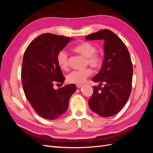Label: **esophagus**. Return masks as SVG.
Returning <instances> with one entry per match:
<instances>
[{"instance_id":"34e87169","label":"esophagus","mask_w":153,"mask_h":153,"mask_svg":"<svg viewBox=\"0 0 153 153\" xmlns=\"http://www.w3.org/2000/svg\"><path fill=\"white\" fill-rule=\"evenodd\" d=\"M76 86L77 88H80L82 86V84H76Z\"/></svg>"}]
</instances>
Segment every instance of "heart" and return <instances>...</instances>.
Segmentation results:
<instances>
[{
  "mask_svg": "<svg viewBox=\"0 0 153 153\" xmlns=\"http://www.w3.org/2000/svg\"><path fill=\"white\" fill-rule=\"evenodd\" d=\"M74 52L86 57L85 64H89L95 69L100 68L103 63V57L96 52L95 46L90 42H83L77 45L73 48ZM57 61L59 67L62 69H67L69 66L68 53L63 50L59 51L57 55ZM92 73V69L87 68L81 70H74L69 73L67 80L71 84H80L84 83Z\"/></svg>",
  "mask_w": 153,
  "mask_h": 153,
  "instance_id": "1",
  "label": "heart"
}]
</instances>
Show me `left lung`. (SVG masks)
<instances>
[{
	"label": "left lung",
	"instance_id": "obj_1",
	"mask_svg": "<svg viewBox=\"0 0 153 153\" xmlns=\"http://www.w3.org/2000/svg\"><path fill=\"white\" fill-rule=\"evenodd\" d=\"M85 39L105 41L102 66L92 79L100 85L93 88L89 107L100 116H113L121 110L131 94L133 65L130 55L123 41L110 30L91 34Z\"/></svg>",
	"mask_w": 153,
	"mask_h": 153
}]
</instances>
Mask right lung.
<instances>
[{
    "label": "right lung",
    "mask_w": 153,
    "mask_h": 153,
    "mask_svg": "<svg viewBox=\"0 0 153 153\" xmlns=\"http://www.w3.org/2000/svg\"><path fill=\"white\" fill-rule=\"evenodd\" d=\"M71 38L45 33L37 37L26 48L22 61L21 78L27 100L40 117L53 120L66 112L75 84L55 90V82L62 83L64 77L57 55Z\"/></svg>",
    "instance_id": "right-lung-1"
}]
</instances>
